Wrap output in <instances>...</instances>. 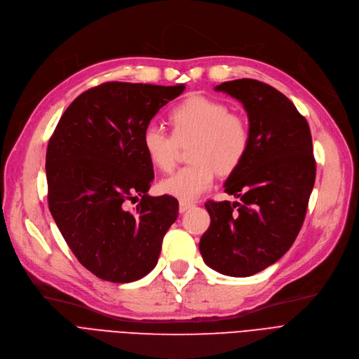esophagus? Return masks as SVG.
<instances>
[{"mask_svg": "<svg viewBox=\"0 0 359 359\" xmlns=\"http://www.w3.org/2000/svg\"><path fill=\"white\" fill-rule=\"evenodd\" d=\"M194 205L193 203H190V202H182V200H181V202H180V212L181 213H184V212H187L190 208H193Z\"/></svg>", "mask_w": 359, "mask_h": 359, "instance_id": "1", "label": "esophagus"}]
</instances>
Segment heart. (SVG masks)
<instances>
[{"label": "heart", "instance_id": "obj_1", "mask_svg": "<svg viewBox=\"0 0 359 359\" xmlns=\"http://www.w3.org/2000/svg\"><path fill=\"white\" fill-rule=\"evenodd\" d=\"M172 134L150 125L141 144L153 166L163 172L174 169L178 142L190 140L189 157L193 163L181 168L161 182L162 193L191 202L209 190L215 174L229 175L241 165L250 146L246 121L229 113L226 104L205 95H190L169 113Z\"/></svg>", "mask_w": 359, "mask_h": 359}]
</instances>
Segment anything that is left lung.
<instances>
[{"label":"left lung","mask_w":359,"mask_h":359,"mask_svg":"<svg viewBox=\"0 0 359 359\" xmlns=\"http://www.w3.org/2000/svg\"><path fill=\"white\" fill-rule=\"evenodd\" d=\"M215 90L248 111L250 146L224 184L240 203H205L210 225L198 249L212 269L249 277L276 264L302 228L317 170L312 137L294 104L268 83L245 78Z\"/></svg>","instance_id":"left-lung-1"}]
</instances>
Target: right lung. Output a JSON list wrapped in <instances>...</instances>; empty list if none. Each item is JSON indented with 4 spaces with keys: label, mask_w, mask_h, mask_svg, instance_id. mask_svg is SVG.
<instances>
[{
    "label": "right lung",
    "mask_w": 359,
    "mask_h": 359,
    "mask_svg": "<svg viewBox=\"0 0 359 359\" xmlns=\"http://www.w3.org/2000/svg\"><path fill=\"white\" fill-rule=\"evenodd\" d=\"M184 90V83H102L74 100L48 141L50 212L70 250L98 278L131 283L147 276L178 218L177 198L147 194L154 172L141 138ZM137 195L140 203L126 210Z\"/></svg>",
    "instance_id": "add662e5"
}]
</instances>
